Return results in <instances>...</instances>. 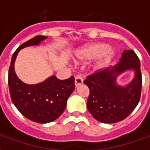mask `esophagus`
<instances>
[{
  "instance_id": "esophagus-1",
  "label": "esophagus",
  "mask_w": 150,
  "mask_h": 150,
  "mask_svg": "<svg viewBox=\"0 0 150 150\" xmlns=\"http://www.w3.org/2000/svg\"><path fill=\"white\" fill-rule=\"evenodd\" d=\"M82 82H83V79H82V76L81 75H76L75 79V86H79L81 84H82Z\"/></svg>"
}]
</instances>
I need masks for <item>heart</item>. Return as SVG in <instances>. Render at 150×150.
<instances>
[{
    "instance_id": "obj_1",
    "label": "heart",
    "mask_w": 150,
    "mask_h": 150,
    "mask_svg": "<svg viewBox=\"0 0 150 150\" xmlns=\"http://www.w3.org/2000/svg\"><path fill=\"white\" fill-rule=\"evenodd\" d=\"M115 56V51L109 47L107 43H96L88 44L75 52V58L80 61H90L98 57L95 62L93 68L95 71L101 70L107 67Z\"/></svg>"
}]
</instances>
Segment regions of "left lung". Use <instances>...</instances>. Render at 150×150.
Returning <instances> with one entry per match:
<instances>
[{"label":"left lung","mask_w":150,"mask_h":150,"mask_svg":"<svg viewBox=\"0 0 150 150\" xmlns=\"http://www.w3.org/2000/svg\"><path fill=\"white\" fill-rule=\"evenodd\" d=\"M129 70L134 71L133 79L126 86H120L116 78ZM84 83L90 92L87 108L94 118L105 124L122 121L139 102L142 90L139 59L132 50H125L117 64L87 76Z\"/></svg>","instance_id":"obj_1"}]
</instances>
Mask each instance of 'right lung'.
<instances>
[{
  "label": "right lung",
  "instance_id": "obj_1",
  "mask_svg": "<svg viewBox=\"0 0 150 150\" xmlns=\"http://www.w3.org/2000/svg\"><path fill=\"white\" fill-rule=\"evenodd\" d=\"M47 38L36 36L22 43L13 54L8 71V86L11 98L21 114L37 123H49L61 116L65 110L67 100L75 89V78L60 80L55 76L37 84L29 85L18 78L15 61L20 50L30 46H39Z\"/></svg>",
  "mask_w": 150,
  "mask_h": 150
}]
</instances>
